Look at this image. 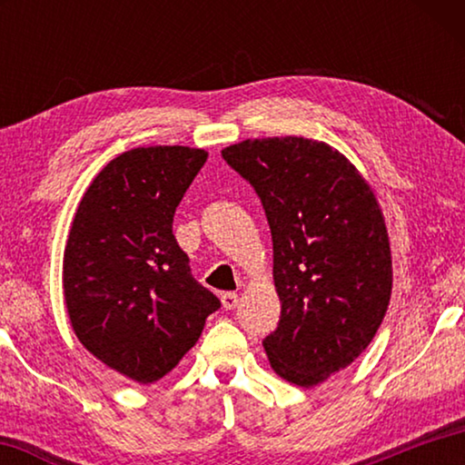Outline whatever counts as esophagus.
I'll return each mask as SVG.
<instances>
[{"mask_svg":"<svg viewBox=\"0 0 465 465\" xmlns=\"http://www.w3.org/2000/svg\"><path fill=\"white\" fill-rule=\"evenodd\" d=\"M222 303H223L225 310H233L235 305L240 303V297H238V293H232V291H230V293L222 295Z\"/></svg>","mask_w":465,"mask_h":465,"instance_id":"obj_1","label":"esophagus"}]
</instances>
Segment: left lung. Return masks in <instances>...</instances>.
Returning <instances> with one entry per match:
<instances>
[{"label":"left lung","instance_id":"1","mask_svg":"<svg viewBox=\"0 0 465 465\" xmlns=\"http://www.w3.org/2000/svg\"><path fill=\"white\" fill-rule=\"evenodd\" d=\"M222 155L254 186L271 225L281 299L279 326L262 341L271 367L313 388L367 349L388 312L393 274L380 201L324 141L246 139Z\"/></svg>","mask_w":465,"mask_h":465}]
</instances>
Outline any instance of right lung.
<instances>
[{"instance_id":"right-lung-1","label":"right lung","mask_w":465,"mask_h":465,"mask_svg":"<svg viewBox=\"0 0 465 465\" xmlns=\"http://www.w3.org/2000/svg\"><path fill=\"white\" fill-rule=\"evenodd\" d=\"M207 157L186 145L116 155L85 188L67 235L63 297L77 341L137 383L170 373L219 308L172 233L176 207Z\"/></svg>"}]
</instances>
